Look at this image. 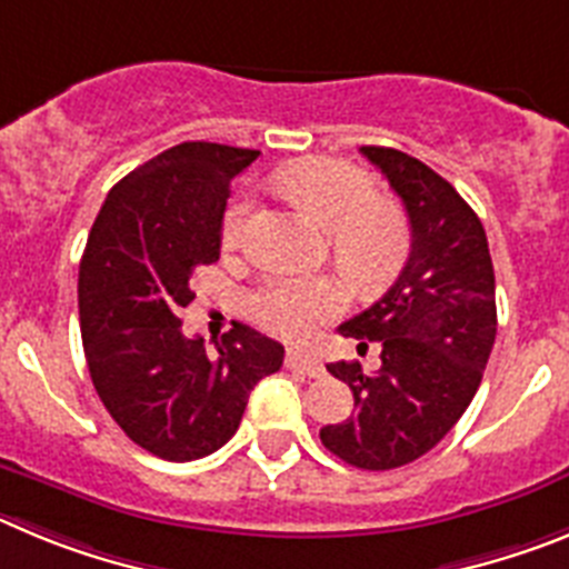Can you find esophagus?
I'll return each mask as SVG.
<instances>
[{
    "instance_id": "34e87169",
    "label": "esophagus",
    "mask_w": 569,
    "mask_h": 569,
    "mask_svg": "<svg viewBox=\"0 0 569 569\" xmlns=\"http://www.w3.org/2000/svg\"><path fill=\"white\" fill-rule=\"evenodd\" d=\"M286 366L295 368V371L309 373V377H320L322 373L320 360L311 355H306V351H297V348H289V351H286Z\"/></svg>"
}]
</instances>
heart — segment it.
Here are the masks:
<instances>
[{
	"label": "heart",
	"instance_id": "obj_1",
	"mask_svg": "<svg viewBox=\"0 0 569 569\" xmlns=\"http://www.w3.org/2000/svg\"><path fill=\"white\" fill-rule=\"evenodd\" d=\"M274 183L297 207L329 229L337 266L357 286H380L406 260L411 232L406 214L382 201L366 170L340 158H309L274 172ZM254 218V198L240 192L223 214V243L238 249ZM346 306V286L337 278L272 274L249 291L247 311L266 331L303 337Z\"/></svg>",
	"mask_w": 569,
	"mask_h": 569
}]
</instances>
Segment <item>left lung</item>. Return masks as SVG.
I'll return each mask as SVG.
<instances>
[{
  "label": "left lung",
  "mask_w": 569,
  "mask_h": 569,
  "mask_svg": "<svg viewBox=\"0 0 569 569\" xmlns=\"http://www.w3.org/2000/svg\"><path fill=\"white\" fill-rule=\"evenodd\" d=\"M360 152L402 198L411 252L391 289L340 326L357 351L377 342L382 366H326L351 388L355 413L320 439L355 468L393 470L439 445L470 406L496 340V278L482 221L457 189L391 147Z\"/></svg>",
  "instance_id": "8db88e82"
}]
</instances>
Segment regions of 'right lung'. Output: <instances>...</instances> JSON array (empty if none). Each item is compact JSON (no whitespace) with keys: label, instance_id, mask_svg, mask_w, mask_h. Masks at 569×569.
I'll return each mask as SVG.
<instances>
[{"label":"right lung","instance_id":"add662e5","mask_svg":"<svg viewBox=\"0 0 569 569\" xmlns=\"http://www.w3.org/2000/svg\"><path fill=\"white\" fill-rule=\"evenodd\" d=\"M258 150L183 141L121 178L79 263V322L96 393L121 431L167 462L209 457L238 431L283 346L232 322L207 355L187 337L189 278L221 258L229 183Z\"/></svg>","mask_w":569,"mask_h":569}]
</instances>
